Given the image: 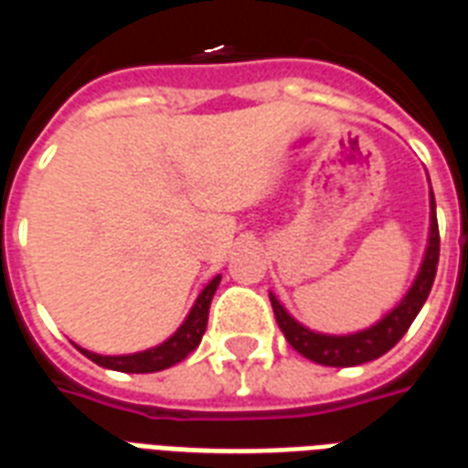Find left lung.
<instances>
[{
	"label": "left lung",
	"instance_id": "left-lung-1",
	"mask_svg": "<svg viewBox=\"0 0 468 468\" xmlns=\"http://www.w3.org/2000/svg\"><path fill=\"white\" fill-rule=\"evenodd\" d=\"M429 207H431V223H429V243H426V253H423L421 268L413 278V285L409 293L403 295L399 305L383 315L378 324L371 328H363L356 334L334 335V334H318L298 324L293 315L285 311L281 301L271 293V305H273L275 321L283 331L285 341L293 346L295 351L305 356L308 361L321 363V366H361L373 358H378L386 351H391L393 346L399 344L403 334L409 331L413 318L419 315L421 305L431 293L433 278H436V265H439V223H436V203H433V193H429Z\"/></svg>",
	"mask_w": 468,
	"mask_h": 468
}]
</instances>
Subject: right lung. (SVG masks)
Returning a JSON list of instances; mask_svg holds the SVG:
<instances>
[{
	"label": "right lung",
	"instance_id": "add662e5",
	"mask_svg": "<svg viewBox=\"0 0 468 468\" xmlns=\"http://www.w3.org/2000/svg\"><path fill=\"white\" fill-rule=\"evenodd\" d=\"M220 285V275H215L210 283L205 285L200 295L195 298L190 314L183 321V325L175 331L167 341H163L154 348H147V351L140 353H124V356H100V353L87 351V348H80L85 353L90 361H95L97 366L102 368H112V371L122 373H154L165 371L175 363H180L183 358H187L190 353L200 346L203 341L205 328H207V314H210V303H213V295Z\"/></svg>",
	"mask_w": 468,
	"mask_h": 468
}]
</instances>
